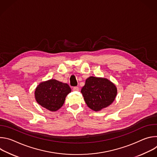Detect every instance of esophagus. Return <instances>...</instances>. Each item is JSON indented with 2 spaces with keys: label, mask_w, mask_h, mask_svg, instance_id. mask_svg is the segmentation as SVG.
I'll return each instance as SVG.
<instances>
[{
  "label": "esophagus",
  "mask_w": 157,
  "mask_h": 157,
  "mask_svg": "<svg viewBox=\"0 0 157 157\" xmlns=\"http://www.w3.org/2000/svg\"><path fill=\"white\" fill-rule=\"evenodd\" d=\"M73 91H78L79 90V88L78 87H73Z\"/></svg>",
  "instance_id": "1"
}]
</instances>
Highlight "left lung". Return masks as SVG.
I'll list each match as a JSON object with an SVG mask.
<instances>
[{
  "mask_svg": "<svg viewBox=\"0 0 157 157\" xmlns=\"http://www.w3.org/2000/svg\"><path fill=\"white\" fill-rule=\"evenodd\" d=\"M81 92L88 107L98 112L114 102L117 89L107 78L90 76L86 79Z\"/></svg>",
  "mask_w": 157,
  "mask_h": 157,
  "instance_id": "1",
  "label": "left lung"
}]
</instances>
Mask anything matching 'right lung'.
I'll use <instances>...</instances> for the list:
<instances>
[{
  "label": "right lung",
  "instance_id": "add662e5",
  "mask_svg": "<svg viewBox=\"0 0 157 157\" xmlns=\"http://www.w3.org/2000/svg\"><path fill=\"white\" fill-rule=\"evenodd\" d=\"M69 85L52 79L40 82L35 90V98L38 104L50 111L60 109L66 96L71 93Z\"/></svg>",
  "mask_w": 157,
  "mask_h": 157
}]
</instances>
